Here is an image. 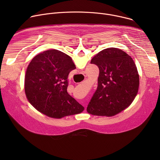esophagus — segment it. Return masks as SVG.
Wrapping results in <instances>:
<instances>
[{
    "instance_id": "esophagus-1",
    "label": "esophagus",
    "mask_w": 160,
    "mask_h": 160,
    "mask_svg": "<svg viewBox=\"0 0 160 160\" xmlns=\"http://www.w3.org/2000/svg\"><path fill=\"white\" fill-rule=\"evenodd\" d=\"M85 109H86V108H85Z\"/></svg>"
}]
</instances>
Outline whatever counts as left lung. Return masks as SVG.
I'll use <instances>...</instances> for the list:
<instances>
[{"label":"left lung","mask_w":160,"mask_h":160,"mask_svg":"<svg viewBox=\"0 0 160 160\" xmlns=\"http://www.w3.org/2000/svg\"><path fill=\"white\" fill-rule=\"evenodd\" d=\"M99 70L97 90L87 111L92 115L112 117L128 108L138 94L139 77L132 58L117 48L100 51L90 61Z\"/></svg>","instance_id":"left-lung-1"}]
</instances>
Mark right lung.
Listing matches in <instances>:
<instances>
[{"instance_id": "obj_1", "label": "right lung", "mask_w": 160, "mask_h": 160, "mask_svg": "<svg viewBox=\"0 0 160 160\" xmlns=\"http://www.w3.org/2000/svg\"><path fill=\"white\" fill-rule=\"evenodd\" d=\"M75 68L69 56L56 49L34 57L25 78V91L30 103L54 118L82 112L84 108L67 92L68 75Z\"/></svg>"}]
</instances>
